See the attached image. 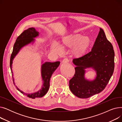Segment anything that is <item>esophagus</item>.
Wrapping results in <instances>:
<instances>
[{
    "label": "esophagus",
    "mask_w": 122,
    "mask_h": 122,
    "mask_svg": "<svg viewBox=\"0 0 122 122\" xmlns=\"http://www.w3.org/2000/svg\"><path fill=\"white\" fill-rule=\"evenodd\" d=\"M62 63H64V64H66V63H68L69 62V60L67 59V58H65L62 61Z\"/></svg>",
    "instance_id": "obj_1"
}]
</instances>
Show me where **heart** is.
Returning a JSON list of instances; mask_svg holds the SVG:
<instances>
[{"mask_svg": "<svg viewBox=\"0 0 122 122\" xmlns=\"http://www.w3.org/2000/svg\"><path fill=\"white\" fill-rule=\"evenodd\" d=\"M91 40L88 36H83L80 34H72L61 38V46L53 42L51 44V52L55 55H61L63 49H71V54L75 58H80L86 53L91 44Z\"/></svg>", "mask_w": 122, "mask_h": 122, "instance_id": "1", "label": "heart"}]
</instances>
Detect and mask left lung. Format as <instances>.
<instances>
[{
    "mask_svg": "<svg viewBox=\"0 0 122 122\" xmlns=\"http://www.w3.org/2000/svg\"><path fill=\"white\" fill-rule=\"evenodd\" d=\"M114 51L103 29L100 30L91 52L80 58L74 59V76L69 81L72 92L79 98H87L101 92L105 88L114 69ZM92 68L96 73L92 80L85 76L86 69Z\"/></svg>",
    "mask_w": 122,
    "mask_h": 122,
    "instance_id": "obj_1",
    "label": "left lung"
}]
</instances>
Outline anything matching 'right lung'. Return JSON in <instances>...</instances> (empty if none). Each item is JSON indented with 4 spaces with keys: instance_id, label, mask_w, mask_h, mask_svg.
Here are the masks:
<instances>
[{
    "instance_id": "add662e5",
    "label": "right lung",
    "mask_w": 122,
    "mask_h": 122,
    "mask_svg": "<svg viewBox=\"0 0 122 122\" xmlns=\"http://www.w3.org/2000/svg\"><path fill=\"white\" fill-rule=\"evenodd\" d=\"M40 33L35 28H29L28 29L25 30L23 33L19 36L16 41V42L14 45L13 49L10 58V66L11 70V73L13 75L12 72V63L13 61L16 56L23 47L29 46L30 44H33L35 41V38L39 36ZM41 66V76L43 84L41 88L39 91L33 93H26L20 90L17 86H16L17 89L21 93L24 95H25L27 97L35 99L36 98H40L46 94L48 92L50 86V80L51 76L54 72L56 69L58 67L60 62L59 61L55 62H43L42 60ZM13 81L14 84L16 86L14 82V79L13 75Z\"/></svg>"
}]
</instances>
